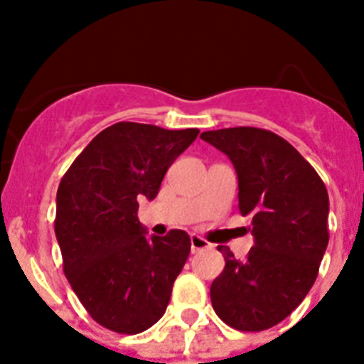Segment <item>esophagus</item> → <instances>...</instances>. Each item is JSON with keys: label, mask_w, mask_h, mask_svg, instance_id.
Listing matches in <instances>:
<instances>
[{"label": "esophagus", "mask_w": 364, "mask_h": 364, "mask_svg": "<svg viewBox=\"0 0 364 364\" xmlns=\"http://www.w3.org/2000/svg\"><path fill=\"white\" fill-rule=\"evenodd\" d=\"M211 243L208 242V240H204L202 236H196V234H193L191 236V251L193 253H198V251H202V249H210Z\"/></svg>", "instance_id": "1"}]
</instances>
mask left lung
I'll use <instances>...</instances> for the list:
<instances>
[{
  "label": "left lung",
  "instance_id": "8db88e82",
  "mask_svg": "<svg viewBox=\"0 0 364 364\" xmlns=\"http://www.w3.org/2000/svg\"><path fill=\"white\" fill-rule=\"evenodd\" d=\"M202 139L238 173V208L255 245L238 260L219 247L225 270L211 283L213 310L228 327L260 333L282 323L316 282L328 243V194L314 166L270 130L236 126Z\"/></svg>",
  "mask_w": 364,
  "mask_h": 364
}]
</instances>
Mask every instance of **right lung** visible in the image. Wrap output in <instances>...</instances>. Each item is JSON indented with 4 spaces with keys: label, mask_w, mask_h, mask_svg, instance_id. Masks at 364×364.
Listing matches in <instances>:
<instances>
[{
    "label": "right lung",
    "mask_w": 364,
    "mask_h": 364,
    "mask_svg": "<svg viewBox=\"0 0 364 364\" xmlns=\"http://www.w3.org/2000/svg\"><path fill=\"white\" fill-rule=\"evenodd\" d=\"M198 132L117 122L88 143L60 181L54 232L64 274L90 317L113 333L153 327L187 262L188 234L145 238L137 208L159 194L168 168Z\"/></svg>",
    "instance_id": "1"
}]
</instances>
